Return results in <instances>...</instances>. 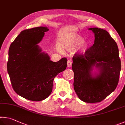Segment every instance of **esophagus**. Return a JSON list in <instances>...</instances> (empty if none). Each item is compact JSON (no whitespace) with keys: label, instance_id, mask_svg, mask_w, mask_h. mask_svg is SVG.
Returning <instances> with one entry per match:
<instances>
[{"label":"esophagus","instance_id":"obj_1","mask_svg":"<svg viewBox=\"0 0 125 125\" xmlns=\"http://www.w3.org/2000/svg\"><path fill=\"white\" fill-rule=\"evenodd\" d=\"M72 64H73V61L70 60H67V65L68 67H71Z\"/></svg>","mask_w":125,"mask_h":125}]
</instances>
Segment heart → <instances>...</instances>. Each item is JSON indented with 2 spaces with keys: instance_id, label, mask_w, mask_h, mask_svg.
Masks as SVG:
<instances>
[{
  "instance_id": "b5f03b06",
  "label": "heart",
  "mask_w": 125,
  "mask_h": 125,
  "mask_svg": "<svg viewBox=\"0 0 125 125\" xmlns=\"http://www.w3.org/2000/svg\"><path fill=\"white\" fill-rule=\"evenodd\" d=\"M84 39L79 35H73L65 39L63 42L62 47L67 51H73L80 45L81 51L84 52L87 47V44L83 42Z\"/></svg>"
}]
</instances>
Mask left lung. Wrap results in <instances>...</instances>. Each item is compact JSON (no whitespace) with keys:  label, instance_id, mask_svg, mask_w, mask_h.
Segmentation results:
<instances>
[{"label":"left lung","instance_id":"obj_1","mask_svg":"<svg viewBox=\"0 0 125 125\" xmlns=\"http://www.w3.org/2000/svg\"><path fill=\"white\" fill-rule=\"evenodd\" d=\"M94 33V43L84 54L73 56V87L80 99L86 103L100 102L114 91L119 82L121 60L116 42L106 31L88 28ZM95 66L99 73L93 76Z\"/></svg>","mask_w":125,"mask_h":125}]
</instances>
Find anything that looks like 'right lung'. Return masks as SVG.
Here are the masks:
<instances>
[{
	"label": "right lung",
	"instance_id": "1",
	"mask_svg": "<svg viewBox=\"0 0 125 125\" xmlns=\"http://www.w3.org/2000/svg\"><path fill=\"white\" fill-rule=\"evenodd\" d=\"M48 30L47 27L23 30L9 49L7 70L12 88L17 94L32 101L49 97L54 78L67 67L66 58L53 62L37 44Z\"/></svg>",
	"mask_w": 125,
	"mask_h": 125
}]
</instances>
